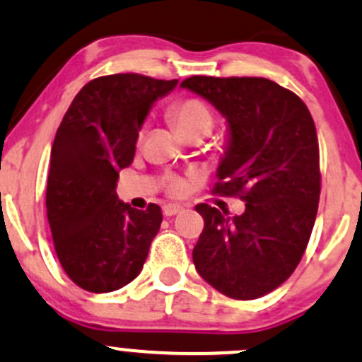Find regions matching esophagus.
<instances>
[{"label": "esophagus", "instance_id": "34e87169", "mask_svg": "<svg viewBox=\"0 0 362 362\" xmlns=\"http://www.w3.org/2000/svg\"><path fill=\"white\" fill-rule=\"evenodd\" d=\"M163 216H176L177 212L182 211L181 206H177V204H167V206H163Z\"/></svg>", "mask_w": 362, "mask_h": 362}]
</instances>
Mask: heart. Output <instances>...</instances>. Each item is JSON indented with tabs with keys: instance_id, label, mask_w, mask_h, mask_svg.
<instances>
[{
	"instance_id": "obj_1",
	"label": "heart",
	"mask_w": 362,
	"mask_h": 362,
	"mask_svg": "<svg viewBox=\"0 0 362 362\" xmlns=\"http://www.w3.org/2000/svg\"><path fill=\"white\" fill-rule=\"evenodd\" d=\"M170 117L176 122L181 132L197 129V127H212V113L209 106L200 99H182L170 110ZM167 189L173 195H181L185 192V181L170 180Z\"/></svg>"
}]
</instances>
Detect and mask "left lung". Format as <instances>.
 <instances>
[{"label": "left lung", "instance_id": "8db88e82", "mask_svg": "<svg viewBox=\"0 0 362 362\" xmlns=\"http://www.w3.org/2000/svg\"><path fill=\"white\" fill-rule=\"evenodd\" d=\"M226 117L230 146L211 193L237 197L245 211L199 204L204 230L193 263L233 300H256L277 289L301 262L320 195L319 141L307 104L258 76H189L181 81Z\"/></svg>", "mask_w": 362, "mask_h": 362}]
</instances>
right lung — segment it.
I'll return each mask as SVG.
<instances>
[{
    "mask_svg": "<svg viewBox=\"0 0 362 362\" xmlns=\"http://www.w3.org/2000/svg\"><path fill=\"white\" fill-rule=\"evenodd\" d=\"M177 80L118 73L88 81L66 111L50 151L47 218L66 275L90 293L139 275L162 211H137L117 197L118 170L132 163L139 129Z\"/></svg>",
    "mask_w": 362,
    "mask_h": 362,
    "instance_id": "obj_1",
    "label": "right lung"
}]
</instances>
